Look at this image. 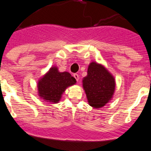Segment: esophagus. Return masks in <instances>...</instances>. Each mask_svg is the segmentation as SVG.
<instances>
[{"instance_id":"1","label":"esophagus","mask_w":151,"mask_h":151,"mask_svg":"<svg viewBox=\"0 0 151 151\" xmlns=\"http://www.w3.org/2000/svg\"><path fill=\"white\" fill-rule=\"evenodd\" d=\"M73 76H74V77L76 79V80H77V81H79V75H78V74H74Z\"/></svg>"}]
</instances>
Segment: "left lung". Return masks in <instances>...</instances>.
Returning a JSON list of instances; mask_svg holds the SVG:
<instances>
[{"mask_svg":"<svg viewBox=\"0 0 151 151\" xmlns=\"http://www.w3.org/2000/svg\"><path fill=\"white\" fill-rule=\"evenodd\" d=\"M83 87L89 104L99 109L105 106L112 98L115 80L104 66L93 62L88 67L87 76L83 79Z\"/></svg>","mask_w":151,"mask_h":151,"instance_id":"left-lung-1","label":"left lung"}]
</instances>
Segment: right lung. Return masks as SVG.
<instances>
[{
  "mask_svg": "<svg viewBox=\"0 0 151 151\" xmlns=\"http://www.w3.org/2000/svg\"><path fill=\"white\" fill-rule=\"evenodd\" d=\"M75 83L76 79L69 72H60L57 67H52L38 82L39 96L47 102L58 103L67 87Z\"/></svg>",
  "mask_w": 151,
  "mask_h": 151,
  "instance_id": "right-lung-1",
  "label": "right lung"
}]
</instances>
